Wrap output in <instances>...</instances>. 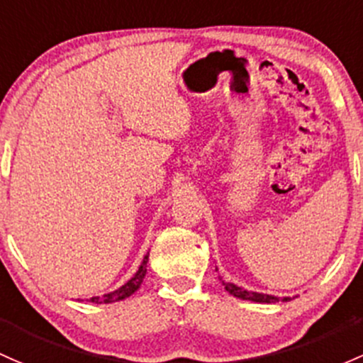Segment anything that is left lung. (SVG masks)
Listing matches in <instances>:
<instances>
[{"label": "left lung", "instance_id": "obj_1", "mask_svg": "<svg viewBox=\"0 0 363 363\" xmlns=\"http://www.w3.org/2000/svg\"><path fill=\"white\" fill-rule=\"evenodd\" d=\"M220 280H223V278H220ZM223 285L231 296L238 297V299H243V301H254V303H262V304H273V303H278V301H285V303H287V301H291V297H277V296H272V294L247 291V289L238 287V285L231 284V281H226V280H223Z\"/></svg>", "mask_w": 363, "mask_h": 363}]
</instances>
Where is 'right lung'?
<instances>
[{
    "label": "right lung",
    "mask_w": 363,
    "mask_h": 363,
    "mask_svg": "<svg viewBox=\"0 0 363 363\" xmlns=\"http://www.w3.org/2000/svg\"><path fill=\"white\" fill-rule=\"evenodd\" d=\"M147 257H150V254L144 255L143 262H140V266H139V269H137V273L133 274V277L127 281V284H123L120 289H116V291H113V292H109V294H104V296L90 297V299H89L90 303H95V304L116 303V301L127 299V297H130L133 292L139 291L140 284H143L144 277H146V273H147Z\"/></svg>",
    "instance_id": "1"
}]
</instances>
